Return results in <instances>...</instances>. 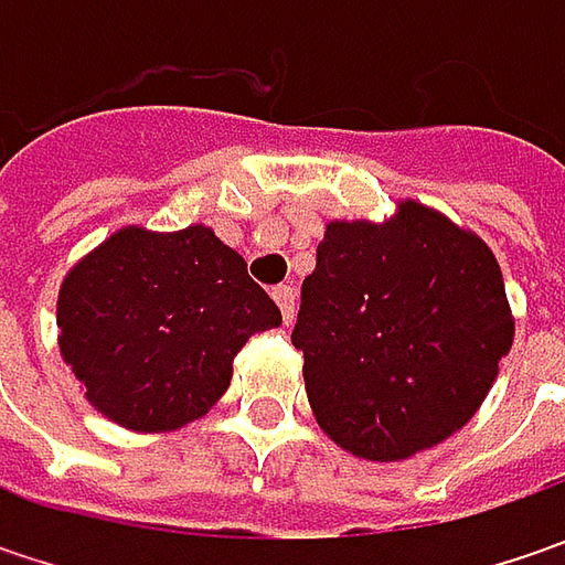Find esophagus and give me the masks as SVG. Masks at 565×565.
I'll return each mask as SVG.
<instances>
[{
  "instance_id": "34e87169",
  "label": "esophagus",
  "mask_w": 565,
  "mask_h": 565,
  "mask_svg": "<svg viewBox=\"0 0 565 565\" xmlns=\"http://www.w3.org/2000/svg\"><path fill=\"white\" fill-rule=\"evenodd\" d=\"M273 301L279 305V311H282V320L286 323H292L295 320V292L289 286H276L273 289Z\"/></svg>"
}]
</instances>
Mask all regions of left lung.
<instances>
[{
	"instance_id": "1",
	"label": "left lung",
	"mask_w": 565,
	"mask_h": 565,
	"mask_svg": "<svg viewBox=\"0 0 565 565\" xmlns=\"http://www.w3.org/2000/svg\"><path fill=\"white\" fill-rule=\"evenodd\" d=\"M512 337L488 242L405 198L383 223H327L292 345L320 430L359 459L402 462L471 422Z\"/></svg>"
}]
</instances>
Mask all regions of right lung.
Here are the masks:
<instances>
[{
  "instance_id": "right-lung-1",
  "label": "right lung",
  "mask_w": 565,
  "mask_h": 565,
  "mask_svg": "<svg viewBox=\"0 0 565 565\" xmlns=\"http://www.w3.org/2000/svg\"><path fill=\"white\" fill-rule=\"evenodd\" d=\"M55 323L84 399L125 430L163 434L206 415L238 349L282 315L245 257L194 223L116 228L65 273Z\"/></svg>"
}]
</instances>
